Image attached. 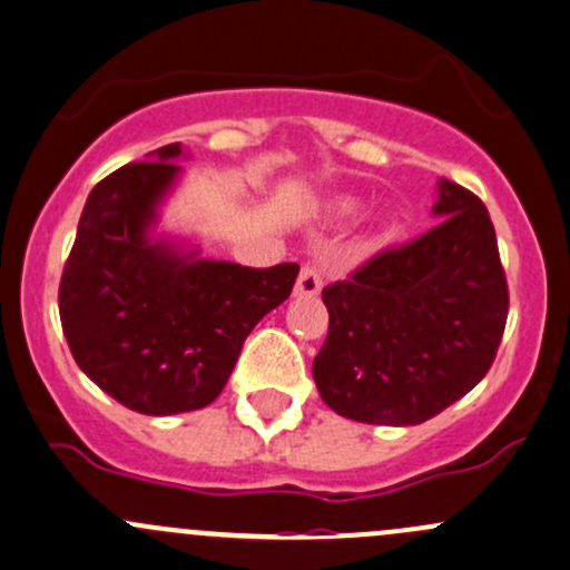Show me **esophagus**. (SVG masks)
<instances>
[{"mask_svg":"<svg viewBox=\"0 0 570 570\" xmlns=\"http://www.w3.org/2000/svg\"><path fill=\"white\" fill-rule=\"evenodd\" d=\"M322 292V269L316 265H303L301 275H297L295 295L297 297H316Z\"/></svg>","mask_w":570,"mask_h":570,"instance_id":"1","label":"esophagus"}]
</instances>
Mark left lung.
Returning a JSON list of instances; mask_svg holds the SVG:
<instances>
[{"mask_svg": "<svg viewBox=\"0 0 570 570\" xmlns=\"http://www.w3.org/2000/svg\"><path fill=\"white\" fill-rule=\"evenodd\" d=\"M440 224L322 289L331 327L314 357L322 401L350 421L417 426L487 376L508 320L489 209L451 179Z\"/></svg>", "mask_w": 570, "mask_h": 570, "instance_id": "1", "label": "left lung"}]
</instances>
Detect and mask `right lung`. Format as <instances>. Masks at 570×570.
<instances>
[{"label": "right lung", "instance_id": "1", "mask_svg": "<svg viewBox=\"0 0 570 570\" xmlns=\"http://www.w3.org/2000/svg\"><path fill=\"white\" fill-rule=\"evenodd\" d=\"M179 144L100 179L59 281V320L76 363L141 415L213 404L256 322L292 295L301 265L202 259L155 235L179 177Z\"/></svg>", "mask_w": 570, "mask_h": 570}]
</instances>
